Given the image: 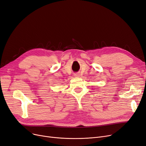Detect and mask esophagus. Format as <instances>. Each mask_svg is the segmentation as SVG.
<instances>
[{"mask_svg":"<svg viewBox=\"0 0 146 146\" xmlns=\"http://www.w3.org/2000/svg\"><path fill=\"white\" fill-rule=\"evenodd\" d=\"M75 77H79V74H74Z\"/></svg>","mask_w":146,"mask_h":146,"instance_id":"34e87169","label":"esophagus"}]
</instances>
